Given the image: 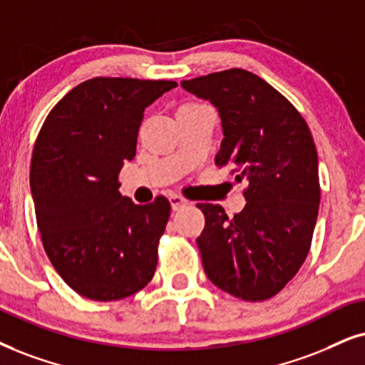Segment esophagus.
Here are the masks:
<instances>
[{
	"label": "esophagus",
	"mask_w": 365,
	"mask_h": 365,
	"mask_svg": "<svg viewBox=\"0 0 365 365\" xmlns=\"http://www.w3.org/2000/svg\"><path fill=\"white\" fill-rule=\"evenodd\" d=\"M168 200H170V204H172V209L173 210H180V209H183V207L185 205H188V200L187 198H183V197H180V195H170L168 197Z\"/></svg>",
	"instance_id": "1"
}]
</instances>
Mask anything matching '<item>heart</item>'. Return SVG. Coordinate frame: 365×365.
I'll list each match as a JSON object with an SVG mask.
<instances>
[{"instance_id": "1", "label": "heart", "mask_w": 365, "mask_h": 365, "mask_svg": "<svg viewBox=\"0 0 365 365\" xmlns=\"http://www.w3.org/2000/svg\"><path fill=\"white\" fill-rule=\"evenodd\" d=\"M195 106H200V103H187V104L180 106V108H195Z\"/></svg>"}]
</instances>
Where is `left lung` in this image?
Wrapping results in <instances>:
<instances>
[{
  "instance_id": "obj_1",
  "label": "left lung",
  "mask_w": 365,
  "mask_h": 365,
  "mask_svg": "<svg viewBox=\"0 0 365 365\" xmlns=\"http://www.w3.org/2000/svg\"><path fill=\"white\" fill-rule=\"evenodd\" d=\"M219 109L224 140L215 165L247 182V204L234 217L197 204V237L212 283L244 302L273 298L294 278L312 246L320 204L318 155L310 128L281 92L244 68L183 81Z\"/></svg>"
}]
</instances>
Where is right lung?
<instances>
[{"label":"right lung","instance_id":"right-lung-1","mask_svg":"<svg viewBox=\"0 0 365 365\" xmlns=\"http://www.w3.org/2000/svg\"><path fill=\"white\" fill-rule=\"evenodd\" d=\"M173 81L94 77L68 91L36 136L30 167L36 225L55 271L81 297L116 302L145 288L158 262L170 202L119 193L143 113Z\"/></svg>","mask_w":365,"mask_h":365}]
</instances>
